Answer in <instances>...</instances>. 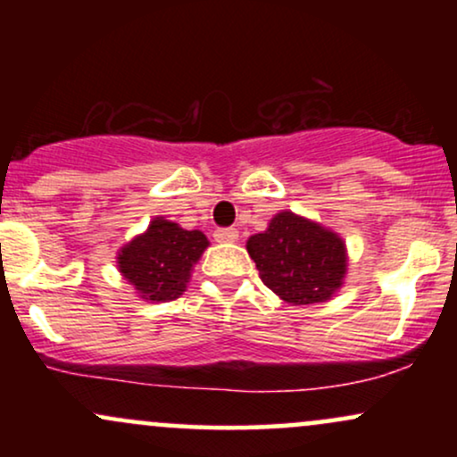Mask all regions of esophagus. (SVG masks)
I'll return each mask as SVG.
<instances>
[{
	"mask_svg": "<svg viewBox=\"0 0 457 457\" xmlns=\"http://www.w3.org/2000/svg\"><path fill=\"white\" fill-rule=\"evenodd\" d=\"M214 240L217 243H236L238 240V232H236V228H219L214 229Z\"/></svg>",
	"mask_w": 457,
	"mask_h": 457,
	"instance_id": "obj_1",
	"label": "esophagus"
}]
</instances>
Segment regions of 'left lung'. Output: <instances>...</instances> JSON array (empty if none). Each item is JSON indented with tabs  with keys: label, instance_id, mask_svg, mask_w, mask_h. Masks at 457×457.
<instances>
[{
	"label": "left lung",
	"instance_id": "left-lung-1",
	"mask_svg": "<svg viewBox=\"0 0 457 457\" xmlns=\"http://www.w3.org/2000/svg\"><path fill=\"white\" fill-rule=\"evenodd\" d=\"M246 251L262 281L292 305L328 301L342 287L348 266L337 234L295 212H277L266 232L251 236Z\"/></svg>",
	"mask_w": 457,
	"mask_h": 457
}]
</instances>
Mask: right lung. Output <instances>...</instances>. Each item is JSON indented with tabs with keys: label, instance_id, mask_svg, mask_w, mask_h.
<instances>
[{
	"label": "right lung",
	"instance_id": "obj_1",
	"mask_svg": "<svg viewBox=\"0 0 457 457\" xmlns=\"http://www.w3.org/2000/svg\"><path fill=\"white\" fill-rule=\"evenodd\" d=\"M211 245L199 229L156 217L148 229L124 245L118 253V269L145 301H174L187 290L193 264Z\"/></svg>",
	"mask_w": 457,
	"mask_h": 457
}]
</instances>
